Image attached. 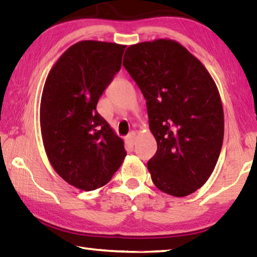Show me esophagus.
Wrapping results in <instances>:
<instances>
[{"label": "esophagus", "mask_w": 257, "mask_h": 257, "mask_svg": "<svg viewBox=\"0 0 257 257\" xmlns=\"http://www.w3.org/2000/svg\"><path fill=\"white\" fill-rule=\"evenodd\" d=\"M135 141H136V134L135 133H130L128 136H127V142L129 143V144L134 145L135 144Z\"/></svg>", "instance_id": "esophagus-1"}]
</instances>
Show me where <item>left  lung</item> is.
<instances>
[{
  "label": "left lung",
  "mask_w": 257,
  "mask_h": 257,
  "mask_svg": "<svg viewBox=\"0 0 257 257\" xmlns=\"http://www.w3.org/2000/svg\"><path fill=\"white\" fill-rule=\"evenodd\" d=\"M123 67L146 99L158 144L147 162L152 181L171 196L193 194L212 175L223 143V107L214 80L186 47L163 38L130 45Z\"/></svg>",
  "instance_id": "left-lung-1"
}]
</instances>
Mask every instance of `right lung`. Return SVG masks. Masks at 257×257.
Segmentation results:
<instances>
[{
	"label": "right lung",
	"mask_w": 257,
	"mask_h": 257,
	"mask_svg": "<svg viewBox=\"0 0 257 257\" xmlns=\"http://www.w3.org/2000/svg\"><path fill=\"white\" fill-rule=\"evenodd\" d=\"M125 45L81 41L52 67L43 88L40 120L43 144L56 173L90 191L106 185L127 155L96 105L120 70Z\"/></svg>",
	"instance_id": "add662e5"
}]
</instances>
